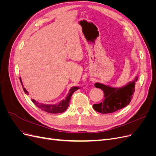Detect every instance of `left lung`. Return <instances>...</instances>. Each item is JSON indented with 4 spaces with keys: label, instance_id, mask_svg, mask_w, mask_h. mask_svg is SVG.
I'll use <instances>...</instances> for the list:
<instances>
[{
    "label": "left lung",
    "instance_id": "8db88e82",
    "mask_svg": "<svg viewBox=\"0 0 156 156\" xmlns=\"http://www.w3.org/2000/svg\"><path fill=\"white\" fill-rule=\"evenodd\" d=\"M137 80L138 76H136L133 81L121 87H112L96 83L94 86L103 90L105 98L101 103L93 105L94 109L101 114H107L114 112L128 105L133 98L135 83Z\"/></svg>",
    "mask_w": 156,
    "mask_h": 156
}]
</instances>
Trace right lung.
Listing matches in <instances>:
<instances>
[{
	"mask_svg": "<svg viewBox=\"0 0 156 156\" xmlns=\"http://www.w3.org/2000/svg\"><path fill=\"white\" fill-rule=\"evenodd\" d=\"M20 81L23 86V88L24 90V92L27 94V95H29V94H28L29 92H27V90L24 88V87H23V84L21 78H20ZM78 89H79V88L77 87H73L71 88L68 93V95L65 98V99H64V100H62V101H59L58 103H56V104H45V103H40L38 101H36L35 100H32V101L33 103H34V104L36 105L38 108H40V109L43 110L47 112L53 113V114H56V113H61L67 110V108L69 106L71 97H72L73 93L75 91H76Z\"/></svg>",
	"mask_w": 156,
	"mask_h": 156,
	"instance_id": "right-lung-1",
	"label": "right lung"
}]
</instances>
